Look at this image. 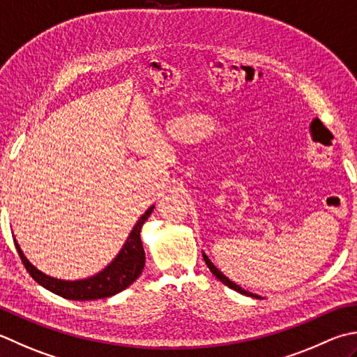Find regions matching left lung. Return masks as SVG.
Segmentation results:
<instances>
[{
	"mask_svg": "<svg viewBox=\"0 0 357 357\" xmlns=\"http://www.w3.org/2000/svg\"><path fill=\"white\" fill-rule=\"evenodd\" d=\"M202 257H204V261H206V264H207V266H208V269H211V272H212V274L216 277V278H218V280L220 282H222V283H225L226 286H229V288H232L234 291H236V292H240V294H244V296H249V297H257V298H260V296H257V294H252V292H249V291H246V289H243L241 288V286H238V284H236V283H234V282H230L229 280V278L225 275V274H222V272L218 269V268H216L215 266V264L211 261V260H208V257L204 254V252H202Z\"/></svg>",
	"mask_w": 357,
	"mask_h": 357,
	"instance_id": "1",
	"label": "left lung"
}]
</instances>
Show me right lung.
I'll return each mask as SVG.
<instances>
[{
    "label": "right lung",
    "mask_w": 357,
    "mask_h": 357,
    "mask_svg": "<svg viewBox=\"0 0 357 357\" xmlns=\"http://www.w3.org/2000/svg\"><path fill=\"white\" fill-rule=\"evenodd\" d=\"M155 206H151L132 227L125 241L121 252L111 261L107 268L97 272L96 275L88 278H80V280H61L51 275H46L45 272L37 269L33 264L27 260L26 255L21 250L20 244L15 241V248L20 254L21 261H23L26 271L29 272L32 278L40 283L47 291L54 292L63 298L69 300H97L116 296L122 292L125 288L136 282V278L142 274L145 266V252L141 241V229L144 222L149 220Z\"/></svg>",
    "instance_id": "right-lung-1"
}]
</instances>
